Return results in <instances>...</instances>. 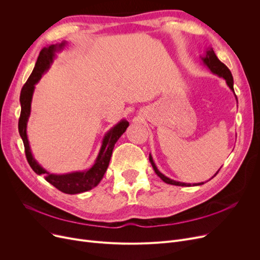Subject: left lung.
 <instances>
[{
    "instance_id": "left-lung-1",
    "label": "left lung",
    "mask_w": 260,
    "mask_h": 260,
    "mask_svg": "<svg viewBox=\"0 0 260 260\" xmlns=\"http://www.w3.org/2000/svg\"><path fill=\"white\" fill-rule=\"evenodd\" d=\"M203 62H204V64H206V65L210 68V70L212 71V73H214V74L218 75L219 77H222L223 79H225L226 84L229 85V87L234 91L233 76H232V73H231V71L228 68V66H226L225 64H223L219 59L217 58V56L215 54L213 48H209V49L207 50V54H206V57L203 58ZM149 162L152 163V167H153L155 173H156V174L160 177V178H161L163 181H165L166 183H168V184H173V185H178V186H192V184H190V183H183V182L175 181V180H172V179L168 178V177H166L165 175H162V174L157 170V168H156V166H155V163H154L153 158H152L151 155H149ZM219 171H220V170H219ZM219 171H218V172L214 175V177H215L218 173H219ZM212 178H213V177H212ZM201 184H203V182H201V183H194L193 185H201Z\"/></svg>"
}]
</instances>
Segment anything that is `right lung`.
<instances>
[{"label":"right lung","instance_id":"add662e5","mask_svg":"<svg viewBox=\"0 0 260 260\" xmlns=\"http://www.w3.org/2000/svg\"><path fill=\"white\" fill-rule=\"evenodd\" d=\"M62 46L63 44L59 46L51 45L49 47H44L40 51L34 71L29 78L27 79L26 83L21 90V115L19 119V133L24 143L26 159L28 161L34 172L38 175H44L45 180L59 190H61V192L73 195L86 192V190H89L92 187L98 185L108 168V163L109 160H111L116 142L121 137V135L126 131L129 123L126 120H122L114 128L107 133V135L104 137L101 151L97 160H95L92 168L86 172H77L66 175H53L47 173L38 165L30 152L28 139H27L26 135V124L30 114V103L35 84L42 77V74L49 67V64L52 62V58L54 56V51L62 48Z\"/></svg>","mask_w":260,"mask_h":260}]
</instances>
